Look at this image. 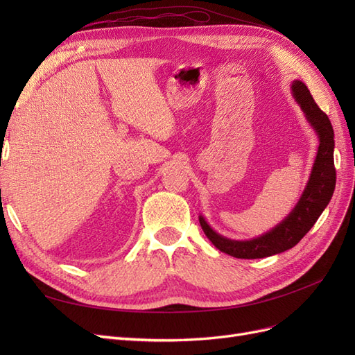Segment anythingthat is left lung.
<instances>
[{
  "instance_id": "1",
  "label": "left lung",
  "mask_w": 355,
  "mask_h": 355,
  "mask_svg": "<svg viewBox=\"0 0 355 355\" xmlns=\"http://www.w3.org/2000/svg\"><path fill=\"white\" fill-rule=\"evenodd\" d=\"M292 90L308 121L313 124L320 137L318 153L313 171H311L309 182L295 210L272 231L250 241L223 239L200 216V225L207 239L220 252L239 257V259H259V257L272 256L292 249L314 227L320 214L329 204L333 191H335L336 168L335 161H333V149H335V139L333 137H335V133H333L331 123L329 116L318 108V105L302 81H293Z\"/></svg>"
}]
</instances>
